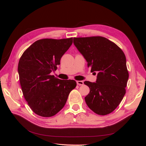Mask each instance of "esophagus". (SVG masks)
Wrapping results in <instances>:
<instances>
[{
  "instance_id": "1",
  "label": "esophagus",
  "mask_w": 146,
  "mask_h": 146,
  "mask_svg": "<svg viewBox=\"0 0 146 146\" xmlns=\"http://www.w3.org/2000/svg\"><path fill=\"white\" fill-rule=\"evenodd\" d=\"M77 85H78L79 86H81V85H83V81H77Z\"/></svg>"
}]
</instances>
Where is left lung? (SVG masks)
I'll use <instances>...</instances> for the list:
<instances>
[{"label": "left lung", "instance_id": "left-lung-1", "mask_svg": "<svg viewBox=\"0 0 146 146\" xmlns=\"http://www.w3.org/2000/svg\"><path fill=\"white\" fill-rule=\"evenodd\" d=\"M74 44L86 59L91 72H98L96 83L84 82L90 90L85 98L88 107L99 115L111 113L126 91L129 72L124 53L102 36L74 38Z\"/></svg>", "mask_w": 146, "mask_h": 146}]
</instances>
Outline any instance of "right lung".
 Masks as SVG:
<instances>
[{"label": "right lung", "instance_id": "right-lung-1", "mask_svg": "<svg viewBox=\"0 0 146 146\" xmlns=\"http://www.w3.org/2000/svg\"><path fill=\"white\" fill-rule=\"evenodd\" d=\"M72 42V38L39 39L21 56L18 73L22 91L30 108L39 116L48 117L58 113L77 86L75 80H60L50 75Z\"/></svg>", "mask_w": 146, "mask_h": 146}]
</instances>
